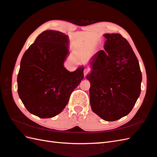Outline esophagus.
<instances>
[{
	"label": "esophagus",
	"instance_id": "esophagus-1",
	"mask_svg": "<svg viewBox=\"0 0 157 157\" xmlns=\"http://www.w3.org/2000/svg\"><path fill=\"white\" fill-rule=\"evenodd\" d=\"M89 73V70L88 69H85L84 70V71H83V74H84V75L86 76L87 74H88Z\"/></svg>",
	"mask_w": 157,
	"mask_h": 157
}]
</instances>
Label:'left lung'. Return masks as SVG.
<instances>
[{
	"mask_svg": "<svg viewBox=\"0 0 157 157\" xmlns=\"http://www.w3.org/2000/svg\"><path fill=\"white\" fill-rule=\"evenodd\" d=\"M104 49L90 61V100L92 111L105 121L128 115L139 97L142 74L136 55L118 33L104 34Z\"/></svg>",
	"mask_w": 157,
	"mask_h": 157,
	"instance_id": "obj_1",
	"label": "left lung"
}]
</instances>
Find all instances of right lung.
<instances>
[{"instance_id":"obj_1","label":"right lung","mask_w":157,"mask_h":157,"mask_svg":"<svg viewBox=\"0 0 157 157\" xmlns=\"http://www.w3.org/2000/svg\"><path fill=\"white\" fill-rule=\"evenodd\" d=\"M67 35L45 31L25 52L17 76V90L27 110L41 118L62 112L83 78V67L73 72L63 63L69 54Z\"/></svg>"}]
</instances>
